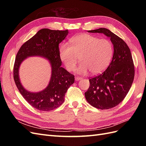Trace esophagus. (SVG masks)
Here are the masks:
<instances>
[{"instance_id": "esophagus-1", "label": "esophagus", "mask_w": 146, "mask_h": 146, "mask_svg": "<svg viewBox=\"0 0 146 146\" xmlns=\"http://www.w3.org/2000/svg\"><path fill=\"white\" fill-rule=\"evenodd\" d=\"M75 79H76V81H78V80H82V78L79 77H77H77H75Z\"/></svg>"}]
</instances>
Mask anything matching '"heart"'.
Returning <instances> with one entry per match:
<instances>
[{
    "instance_id": "b5f03b06",
    "label": "heart",
    "mask_w": 146,
    "mask_h": 146,
    "mask_svg": "<svg viewBox=\"0 0 146 146\" xmlns=\"http://www.w3.org/2000/svg\"><path fill=\"white\" fill-rule=\"evenodd\" d=\"M70 44H64L60 48V58L69 71H72L78 62L82 63L77 68L79 74L88 72L93 75L100 74L107 68L113 55L112 42L107 39L88 34H80L70 39Z\"/></svg>"
}]
</instances>
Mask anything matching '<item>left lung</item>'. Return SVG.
Returning a JSON list of instances; mask_svg holds the SVG:
<instances>
[{
  "label": "left lung",
  "mask_w": 146,
  "mask_h": 146,
  "mask_svg": "<svg viewBox=\"0 0 146 146\" xmlns=\"http://www.w3.org/2000/svg\"><path fill=\"white\" fill-rule=\"evenodd\" d=\"M109 37L113 47L112 61L107 69L90 79V86L85 96L92 107L107 110L116 107L129 92L135 76V68L129 47L122 39L105 28L89 30Z\"/></svg>",
  "instance_id": "8db88e82"
}]
</instances>
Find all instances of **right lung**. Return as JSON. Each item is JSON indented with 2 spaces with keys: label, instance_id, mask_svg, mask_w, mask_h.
<instances>
[{
  "label": "right lung",
  "instance_id": "right-lung-1",
  "mask_svg": "<svg viewBox=\"0 0 146 146\" xmlns=\"http://www.w3.org/2000/svg\"><path fill=\"white\" fill-rule=\"evenodd\" d=\"M68 30H53L42 29L21 47L16 55L13 68L16 85L23 98L33 107L40 111H48L62 104L70 86L74 82V76L61 66L59 44L68 34ZM38 56L50 61L52 73L49 85L38 93L26 90L21 85L19 76L20 64L28 57Z\"/></svg>",
  "mask_w": 146,
  "mask_h": 146
}]
</instances>
